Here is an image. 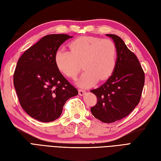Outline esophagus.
<instances>
[{"mask_svg":"<svg viewBox=\"0 0 161 161\" xmlns=\"http://www.w3.org/2000/svg\"><path fill=\"white\" fill-rule=\"evenodd\" d=\"M85 92H86L85 90H84V89H78V93H79L80 96H84Z\"/></svg>","mask_w":161,"mask_h":161,"instance_id":"1","label":"esophagus"}]
</instances>
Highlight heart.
<instances>
[{
    "label": "heart",
    "instance_id": "1",
    "mask_svg": "<svg viewBox=\"0 0 161 161\" xmlns=\"http://www.w3.org/2000/svg\"><path fill=\"white\" fill-rule=\"evenodd\" d=\"M69 51L61 49L54 54V63L59 72L71 78H75L80 72L81 65L85 71L77 85L87 87L97 80H104L114 71L117 49L115 43L110 40L92 36L76 38L69 44Z\"/></svg>",
    "mask_w": 161,
    "mask_h": 161
}]
</instances>
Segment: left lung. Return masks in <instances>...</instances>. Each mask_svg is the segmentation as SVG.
I'll list each match as a JSON object with an SVG mask.
<instances>
[{
  "label": "left lung",
  "instance_id": "obj_1",
  "mask_svg": "<svg viewBox=\"0 0 161 161\" xmlns=\"http://www.w3.org/2000/svg\"><path fill=\"white\" fill-rule=\"evenodd\" d=\"M114 41L117 59L112 75L100 87L91 90L97 104L92 115L104 123H113L128 116L139 104L145 83V74L136 56L115 35L107 34Z\"/></svg>",
  "mask_w": 161,
  "mask_h": 161
}]
</instances>
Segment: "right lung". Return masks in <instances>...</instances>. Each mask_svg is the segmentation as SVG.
Returning a JSON list of instances; mask_svg holds the SVG:
<instances>
[{
  "instance_id": "obj_1",
  "label": "right lung",
  "mask_w": 161,
  "mask_h": 161,
  "mask_svg": "<svg viewBox=\"0 0 161 161\" xmlns=\"http://www.w3.org/2000/svg\"><path fill=\"white\" fill-rule=\"evenodd\" d=\"M72 36L50 34L43 37L22 54L14 74V85L22 108L42 122L57 119L77 89L62 75L54 63L60 46Z\"/></svg>"
}]
</instances>
